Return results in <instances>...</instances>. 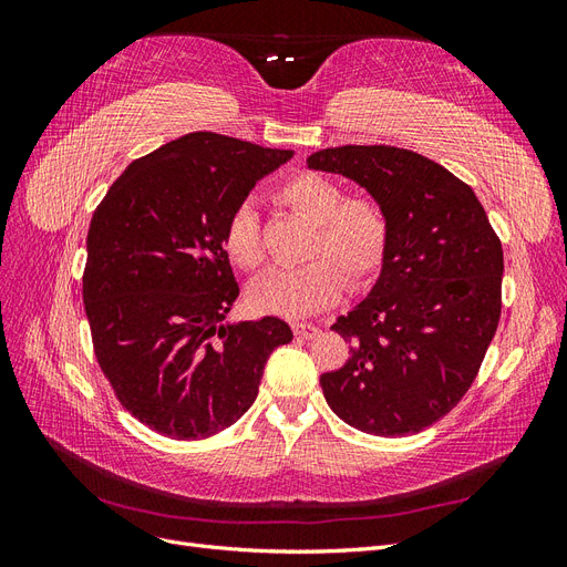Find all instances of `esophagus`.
Masks as SVG:
<instances>
[{
  "instance_id": "esophagus-1",
  "label": "esophagus",
  "mask_w": 567,
  "mask_h": 567,
  "mask_svg": "<svg viewBox=\"0 0 567 567\" xmlns=\"http://www.w3.org/2000/svg\"><path fill=\"white\" fill-rule=\"evenodd\" d=\"M293 333H296L298 338L310 340V338L319 336V326H312V323H293Z\"/></svg>"
}]
</instances>
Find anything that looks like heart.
<instances>
[{"label":"heart","instance_id":"obj_1","mask_svg":"<svg viewBox=\"0 0 567 567\" xmlns=\"http://www.w3.org/2000/svg\"><path fill=\"white\" fill-rule=\"evenodd\" d=\"M277 196L290 210L315 221L307 248L312 262L271 269L257 279L248 290L255 312L286 319L310 317L342 296L346 277L352 288H359L381 271L390 244V219L379 200L346 196L336 179L321 173L290 175L277 188ZM225 250L238 269L262 267V227L250 203L231 213L225 227Z\"/></svg>","mask_w":567,"mask_h":567}]
</instances>
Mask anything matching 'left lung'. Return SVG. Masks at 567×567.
<instances>
[{"mask_svg":"<svg viewBox=\"0 0 567 567\" xmlns=\"http://www.w3.org/2000/svg\"><path fill=\"white\" fill-rule=\"evenodd\" d=\"M312 169L362 184L383 205L390 244L379 281L331 329L348 362L323 398L357 431L414 435L463 400L502 317L504 250L473 188L421 153L338 146Z\"/></svg>","mask_w":567,"mask_h":567,"instance_id":"8db88e82","label":"left lung"}]
</instances>
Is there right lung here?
<instances>
[{
	"label": "right lung",
	"mask_w": 567,
	"mask_h": 567,
	"mask_svg": "<svg viewBox=\"0 0 567 567\" xmlns=\"http://www.w3.org/2000/svg\"><path fill=\"white\" fill-rule=\"evenodd\" d=\"M290 156L192 132L130 163L96 205L82 274L94 354L117 402L151 431H225L255 402L269 354L293 338L277 317L221 321L238 298L227 221Z\"/></svg>",
	"instance_id": "add662e5"
}]
</instances>
